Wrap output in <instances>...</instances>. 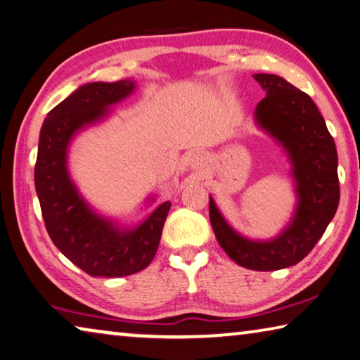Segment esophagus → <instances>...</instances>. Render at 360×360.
<instances>
[{
  "label": "esophagus",
  "instance_id": "1",
  "mask_svg": "<svg viewBox=\"0 0 360 360\" xmlns=\"http://www.w3.org/2000/svg\"><path fill=\"white\" fill-rule=\"evenodd\" d=\"M191 162H192V165H197L198 163V157H192Z\"/></svg>",
  "mask_w": 360,
  "mask_h": 360
}]
</instances>
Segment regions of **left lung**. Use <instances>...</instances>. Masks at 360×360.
Segmentation results:
<instances>
[{"mask_svg": "<svg viewBox=\"0 0 360 360\" xmlns=\"http://www.w3.org/2000/svg\"><path fill=\"white\" fill-rule=\"evenodd\" d=\"M266 96L255 121L280 143L292 166L297 207L275 239L252 240L236 233L210 197V223L219 245L236 264L257 271L299 264L315 248L340 203L338 153L317 105L302 90L275 74H254Z\"/></svg>", "mask_w": 360, "mask_h": 360, "instance_id": "obj_1", "label": "left lung"}]
</instances>
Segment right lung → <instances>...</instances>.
I'll list each match as a JSON object with an SVG mask.
<instances>
[{
  "mask_svg": "<svg viewBox=\"0 0 360 360\" xmlns=\"http://www.w3.org/2000/svg\"><path fill=\"white\" fill-rule=\"evenodd\" d=\"M136 89L132 80L92 82L79 87L43 121L35 163V189L53 244L90 276L120 278L147 268L157 254L171 208L162 205L134 228H120L95 213L68 171V147L84 127L110 115L108 106Z\"/></svg>",
  "mask_w": 360,
  "mask_h": 360,
  "instance_id": "add662e5",
  "label": "right lung"
}]
</instances>
